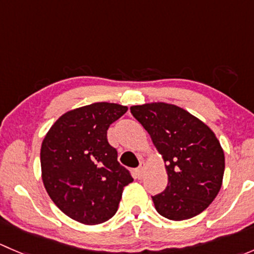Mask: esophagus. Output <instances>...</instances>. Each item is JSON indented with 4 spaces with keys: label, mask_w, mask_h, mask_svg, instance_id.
Listing matches in <instances>:
<instances>
[{
    "label": "esophagus",
    "mask_w": 254,
    "mask_h": 254,
    "mask_svg": "<svg viewBox=\"0 0 254 254\" xmlns=\"http://www.w3.org/2000/svg\"><path fill=\"white\" fill-rule=\"evenodd\" d=\"M145 167H146V163L145 162H140V166L137 167V176H139V178H141L143 176V173H145Z\"/></svg>",
    "instance_id": "esophagus-1"
}]
</instances>
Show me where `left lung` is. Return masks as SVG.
I'll return each mask as SVG.
<instances>
[{
  "mask_svg": "<svg viewBox=\"0 0 254 254\" xmlns=\"http://www.w3.org/2000/svg\"><path fill=\"white\" fill-rule=\"evenodd\" d=\"M165 162L168 184L152 196L160 215L181 221L203 212L219 194L225 153L215 132L186 109L165 102L130 107Z\"/></svg>",
  "mask_w": 254,
  "mask_h": 254,
  "instance_id": "obj_1",
  "label": "left lung"
}]
</instances>
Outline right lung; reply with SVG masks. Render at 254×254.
<instances>
[{
	"instance_id": "add662e5",
	"label": "right lung",
	"mask_w": 254,
	"mask_h": 254,
	"mask_svg": "<svg viewBox=\"0 0 254 254\" xmlns=\"http://www.w3.org/2000/svg\"><path fill=\"white\" fill-rule=\"evenodd\" d=\"M127 107L98 102L64 113L40 148L42 179L65 215L84 225L114 216L124 188L134 179L118 162L107 130Z\"/></svg>"
}]
</instances>
